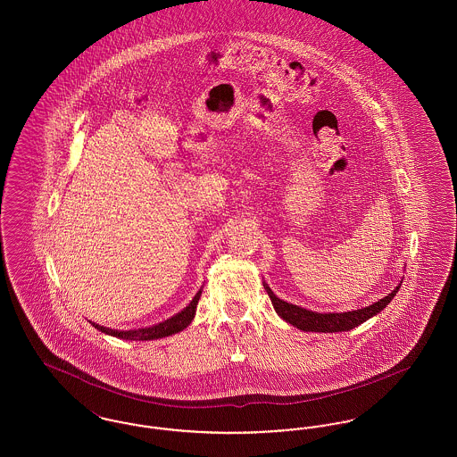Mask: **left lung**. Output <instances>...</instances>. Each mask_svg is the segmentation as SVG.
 Returning <instances> with one entry per match:
<instances>
[{"label": "left lung", "instance_id": "1", "mask_svg": "<svg viewBox=\"0 0 457 457\" xmlns=\"http://www.w3.org/2000/svg\"><path fill=\"white\" fill-rule=\"evenodd\" d=\"M263 287H265L270 302L274 304L278 315L286 322H289L291 326L298 327L306 332H310V330L312 332H341V330H351V328L367 322L370 317H373L380 310H384L387 303H391L392 298L395 296V293L401 286H397L391 295H387L386 298H382L377 303L370 304L367 308L345 312V313H315V312H310L302 306L286 303L284 300H279L267 284H263Z\"/></svg>", "mask_w": 457, "mask_h": 457}]
</instances>
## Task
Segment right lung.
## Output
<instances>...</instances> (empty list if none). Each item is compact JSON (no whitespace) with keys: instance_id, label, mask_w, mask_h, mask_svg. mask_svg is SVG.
I'll return each instance as SVG.
<instances>
[{"instance_id":"1","label":"right lung","mask_w":457,"mask_h":457,"mask_svg":"<svg viewBox=\"0 0 457 457\" xmlns=\"http://www.w3.org/2000/svg\"><path fill=\"white\" fill-rule=\"evenodd\" d=\"M200 295H202V291H198L195 298L190 302L187 308H183L178 315H174L171 319H168V320H164V322H161L157 326L145 327V328H138V330H112V328H108V327L97 326L94 322H90V324L96 327L97 330L106 332L109 336H114V337H120V339H129V341H151V339L166 337V336L176 334V332H179L185 327L192 324V320L195 317L196 304H198V300H200Z\"/></svg>"}]
</instances>
